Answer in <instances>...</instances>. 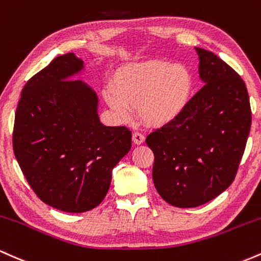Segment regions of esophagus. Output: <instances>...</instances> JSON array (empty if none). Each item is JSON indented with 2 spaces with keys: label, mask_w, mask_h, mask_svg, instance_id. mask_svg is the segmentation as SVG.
Listing matches in <instances>:
<instances>
[{
  "label": "esophagus",
  "mask_w": 261,
  "mask_h": 261,
  "mask_svg": "<svg viewBox=\"0 0 261 261\" xmlns=\"http://www.w3.org/2000/svg\"><path fill=\"white\" fill-rule=\"evenodd\" d=\"M132 138H133L134 144H137V145L142 144V143H144V140H145L144 134L139 133V132H134V133H133V137H132Z\"/></svg>",
  "instance_id": "esophagus-1"
}]
</instances>
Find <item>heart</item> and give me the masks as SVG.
Here are the masks:
<instances>
[{"mask_svg":"<svg viewBox=\"0 0 261 261\" xmlns=\"http://www.w3.org/2000/svg\"><path fill=\"white\" fill-rule=\"evenodd\" d=\"M191 90L192 77L185 66L148 60L122 67L105 97L123 118L129 116V107H139L146 123L163 125L182 112Z\"/></svg>","mask_w":261,"mask_h":261,"instance_id":"heart-1","label":"heart"}]
</instances>
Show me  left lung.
<instances>
[{
	"label": "left lung",
	"instance_id": "1",
	"mask_svg": "<svg viewBox=\"0 0 261 261\" xmlns=\"http://www.w3.org/2000/svg\"><path fill=\"white\" fill-rule=\"evenodd\" d=\"M196 51L203 87L176 118L145 139L154 153L155 189L180 208L201 206L229 187L251 125L243 79L213 53Z\"/></svg>",
	"mask_w": 261,
	"mask_h": 261
}]
</instances>
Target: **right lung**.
<instances>
[{"mask_svg":"<svg viewBox=\"0 0 261 261\" xmlns=\"http://www.w3.org/2000/svg\"><path fill=\"white\" fill-rule=\"evenodd\" d=\"M83 60L55 58L23 87L13 127V151L38 197L54 208L81 213L106 197L112 170L130 150L132 132L106 127L97 95L79 80Z\"/></svg>","mask_w":261,"mask_h":261,"instance_id":"1","label":"right lung"}]
</instances>
